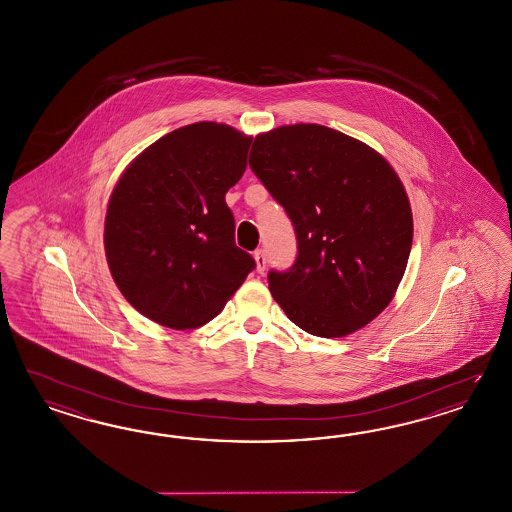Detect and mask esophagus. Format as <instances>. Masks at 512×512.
I'll return each instance as SVG.
<instances>
[{
  "mask_svg": "<svg viewBox=\"0 0 512 512\" xmlns=\"http://www.w3.org/2000/svg\"><path fill=\"white\" fill-rule=\"evenodd\" d=\"M254 262H256L258 273H264L265 264H267L264 250H256V252H254Z\"/></svg>",
  "mask_w": 512,
  "mask_h": 512,
  "instance_id": "1",
  "label": "esophagus"
}]
</instances>
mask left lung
Masks as SVG:
<instances>
[{
  "mask_svg": "<svg viewBox=\"0 0 512 512\" xmlns=\"http://www.w3.org/2000/svg\"><path fill=\"white\" fill-rule=\"evenodd\" d=\"M248 164L296 228V264L269 273L275 301L316 337L362 330L396 296L413 245V211L396 169L360 139L320 124L258 133Z\"/></svg>",
  "mask_w": 512,
  "mask_h": 512,
  "instance_id": "8db88e82",
  "label": "left lung"
}]
</instances>
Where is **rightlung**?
<instances>
[{"instance_id": "1", "label": "right lung", "mask_w": 512, "mask_h": 512, "mask_svg": "<svg viewBox=\"0 0 512 512\" xmlns=\"http://www.w3.org/2000/svg\"><path fill=\"white\" fill-rule=\"evenodd\" d=\"M250 143L228 124H188L135 156L116 181L105 258L122 296L152 322L171 330L207 324L254 269L235 245L226 205Z\"/></svg>"}]
</instances>
